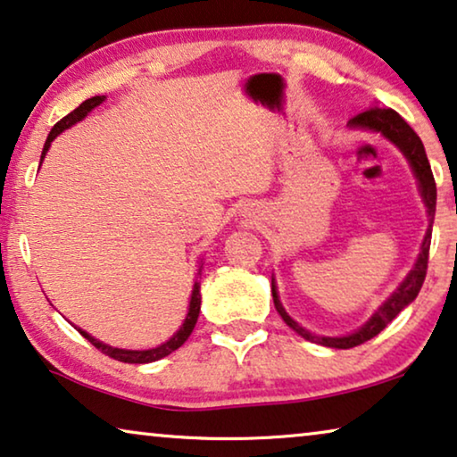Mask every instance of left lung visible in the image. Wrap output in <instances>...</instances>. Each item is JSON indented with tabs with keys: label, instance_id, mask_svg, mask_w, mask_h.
Segmentation results:
<instances>
[{
	"label": "left lung",
	"instance_id": "1",
	"mask_svg": "<svg viewBox=\"0 0 457 457\" xmlns=\"http://www.w3.org/2000/svg\"><path fill=\"white\" fill-rule=\"evenodd\" d=\"M349 127H357V129H371V131H378L384 135V137L390 139L394 145L400 147V152L406 155V160L411 162V166L414 170V176L419 180V188L420 195H423L425 205H427V213H428V229L425 234L423 246H420V254L417 258V264L414 269L408 272V277L404 278V283L400 285L396 294H392V297L381 305V308L370 318V322H365L357 332H353L349 337H338V338H330V337H316L302 328L295 320H291L287 316V312L283 310L281 302H278L277 289H275V281H272V302H275V308L278 312V316L285 320V324L289 328H294L299 337H303L310 343H318L322 346H332V349H353V346H359L367 343V340L378 337L381 330L386 328L387 324L396 318L400 312H403L408 303L414 302V297L419 295L420 287H423L425 277H427V262H428V248H431V226H433V215H435V203H437V187H435V179L431 172V163L427 160L425 154V145L423 141L414 129L408 125V122L400 117L396 111L392 108H370V111L359 112L349 120Z\"/></svg>",
	"mask_w": 457,
	"mask_h": 457
}]
</instances>
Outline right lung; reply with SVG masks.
I'll list each match as a JSON object with an SVG mask.
<instances>
[{
  "mask_svg": "<svg viewBox=\"0 0 457 457\" xmlns=\"http://www.w3.org/2000/svg\"><path fill=\"white\" fill-rule=\"evenodd\" d=\"M102 102H104V96H94V98H87V100L81 102V104L76 108V111L70 112V114H67V117L61 119V120L57 122V125H54V127L51 129L49 137H46V141H45V147H43V155H40V162H43L45 154L49 152L51 141H53L54 137H57L59 133H63L65 129H70L71 125H76L78 120L84 119L86 114L92 111V108H96L98 104H102ZM199 275H201V267H199ZM199 289H201V283H195V287H193V295H190L188 314H187L185 324L180 326V330L176 332V335H174L172 338H170L168 343H163V345H160V346H155V349H147V351L114 349V346H108V345H104V343H100V340H96L94 337H90V335H87V332H84V330H79V328H78V332H79V335L84 337V338L90 340V343H92L94 346H96L98 351L104 353V355L112 357V359H117V361H122V363H152V361H158V359H162V357L170 355V353L176 351V349H179V346L185 345V340L190 337V332H193L195 324H196V318H199V312H201V294H199Z\"/></svg>",
  "mask_w": 457,
  "mask_h": 457,
  "instance_id": "right-lung-1",
  "label": "right lung"
}]
</instances>
